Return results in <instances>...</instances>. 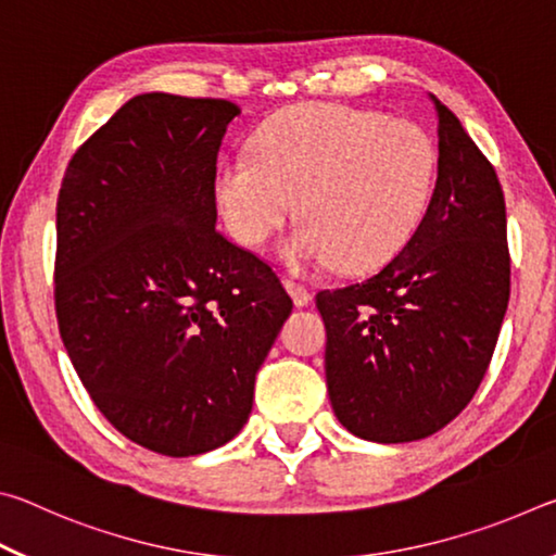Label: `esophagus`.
Instances as JSON below:
<instances>
[{
    "instance_id": "obj_1",
    "label": "esophagus",
    "mask_w": 556,
    "mask_h": 556,
    "mask_svg": "<svg viewBox=\"0 0 556 556\" xmlns=\"http://www.w3.org/2000/svg\"><path fill=\"white\" fill-rule=\"evenodd\" d=\"M287 285V289H289V294H291V299H294V304L296 306H308L312 304V289H308L306 285H301V281H294V279H287L285 281Z\"/></svg>"
}]
</instances>
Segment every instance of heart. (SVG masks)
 <instances>
[{"label": "heart", "mask_w": 556, "mask_h": 556, "mask_svg": "<svg viewBox=\"0 0 556 556\" xmlns=\"http://www.w3.org/2000/svg\"><path fill=\"white\" fill-rule=\"evenodd\" d=\"M439 149L425 127L375 110L304 105L279 112L255 154L225 159L215 193L232 238L255 248L296 208L306 220L281 242L291 267L378 269L425 220Z\"/></svg>", "instance_id": "heart-1"}]
</instances>
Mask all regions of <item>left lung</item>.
<instances>
[{
	"mask_svg": "<svg viewBox=\"0 0 556 556\" xmlns=\"http://www.w3.org/2000/svg\"><path fill=\"white\" fill-rule=\"evenodd\" d=\"M439 176L425 220L378 275L324 289L326 384L351 434L404 444L464 412L510 299L503 186L437 100Z\"/></svg>",
	"mask_w": 556,
	"mask_h": 556,
	"instance_id": "obj_1",
	"label": "left lung"
}]
</instances>
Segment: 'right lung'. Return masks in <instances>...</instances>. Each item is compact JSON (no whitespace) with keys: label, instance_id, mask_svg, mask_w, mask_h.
<instances>
[{"label":"right lung","instance_id":"add662e5","mask_svg":"<svg viewBox=\"0 0 556 556\" xmlns=\"http://www.w3.org/2000/svg\"><path fill=\"white\" fill-rule=\"evenodd\" d=\"M240 108L147 92L65 168L59 331L90 400L129 441L195 456L238 434L291 314L277 271L215 228L218 152Z\"/></svg>","mask_w":556,"mask_h":556}]
</instances>
